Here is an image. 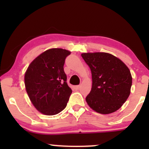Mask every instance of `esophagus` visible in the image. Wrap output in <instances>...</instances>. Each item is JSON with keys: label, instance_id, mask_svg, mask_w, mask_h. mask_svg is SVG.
Returning a JSON list of instances; mask_svg holds the SVG:
<instances>
[{"label": "esophagus", "instance_id": "obj_1", "mask_svg": "<svg viewBox=\"0 0 149 149\" xmlns=\"http://www.w3.org/2000/svg\"><path fill=\"white\" fill-rule=\"evenodd\" d=\"M80 85H76V86L75 87V89H76V90H80Z\"/></svg>", "mask_w": 149, "mask_h": 149}]
</instances>
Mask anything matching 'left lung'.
I'll return each instance as SVG.
<instances>
[{
    "instance_id": "8db88e82",
    "label": "left lung",
    "mask_w": 149,
    "mask_h": 149,
    "mask_svg": "<svg viewBox=\"0 0 149 149\" xmlns=\"http://www.w3.org/2000/svg\"><path fill=\"white\" fill-rule=\"evenodd\" d=\"M81 56L92 73V89L85 99L89 107L102 114L118 110L130 94V69L109 53H83Z\"/></svg>"
}]
</instances>
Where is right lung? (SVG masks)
<instances>
[{
    "mask_svg": "<svg viewBox=\"0 0 149 149\" xmlns=\"http://www.w3.org/2000/svg\"><path fill=\"white\" fill-rule=\"evenodd\" d=\"M71 52L61 48L47 49L31 63L25 73L27 94L41 113L53 116L66 108L72 90L66 83L65 59Z\"/></svg>",
    "mask_w": 149,
    "mask_h": 149,
    "instance_id": "right-lung-1",
    "label": "right lung"
}]
</instances>
